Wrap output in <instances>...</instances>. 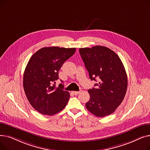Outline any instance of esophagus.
<instances>
[{
    "label": "esophagus",
    "mask_w": 150,
    "mask_h": 150,
    "mask_svg": "<svg viewBox=\"0 0 150 150\" xmlns=\"http://www.w3.org/2000/svg\"><path fill=\"white\" fill-rule=\"evenodd\" d=\"M80 93V91H72V93L75 96H77Z\"/></svg>",
    "instance_id": "esophagus-1"
}]
</instances>
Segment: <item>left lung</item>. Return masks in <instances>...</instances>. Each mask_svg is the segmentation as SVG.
<instances>
[{"instance_id":"8db88e82","label":"left lung","mask_w":150,"mask_h":150,"mask_svg":"<svg viewBox=\"0 0 150 150\" xmlns=\"http://www.w3.org/2000/svg\"><path fill=\"white\" fill-rule=\"evenodd\" d=\"M91 80L99 81L89 89L86 107L92 114L103 117L112 114L125 96L128 78L123 63L112 50L104 46L79 49Z\"/></svg>"}]
</instances>
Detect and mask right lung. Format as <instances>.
<instances>
[{
    "label": "right lung",
    "instance_id": "obj_1",
    "mask_svg": "<svg viewBox=\"0 0 150 150\" xmlns=\"http://www.w3.org/2000/svg\"><path fill=\"white\" fill-rule=\"evenodd\" d=\"M75 48L44 47L35 53L25 67L23 86L30 105L44 115H53L64 109L70 98L64 85L57 88L58 71L75 53ZM62 82V81H61Z\"/></svg>",
    "mask_w": 150,
    "mask_h": 150
}]
</instances>
